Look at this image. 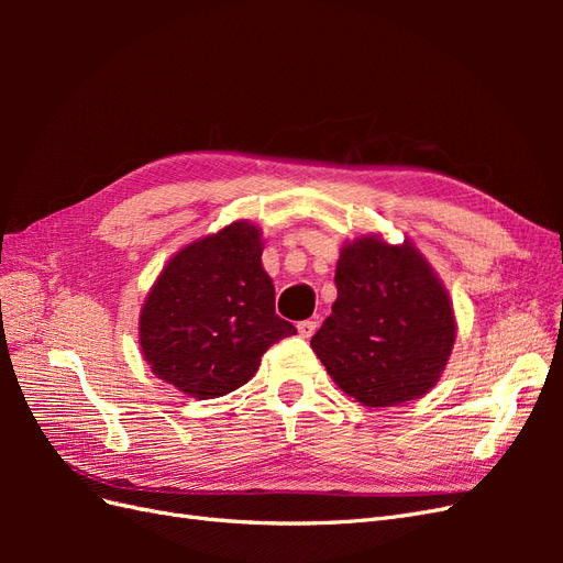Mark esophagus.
Listing matches in <instances>:
<instances>
[{
    "mask_svg": "<svg viewBox=\"0 0 563 563\" xmlns=\"http://www.w3.org/2000/svg\"><path fill=\"white\" fill-rule=\"evenodd\" d=\"M317 327H319V321H314V319L298 321V333H300L302 338H312L314 331H317Z\"/></svg>",
    "mask_w": 563,
    "mask_h": 563,
    "instance_id": "1",
    "label": "esophagus"
}]
</instances>
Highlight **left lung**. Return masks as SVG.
Listing matches in <instances>:
<instances>
[{
    "label": "left lung",
    "mask_w": 563,
    "mask_h": 563,
    "mask_svg": "<svg viewBox=\"0 0 563 563\" xmlns=\"http://www.w3.org/2000/svg\"><path fill=\"white\" fill-rule=\"evenodd\" d=\"M338 298L310 345L345 395L364 406H397L437 385L455 317L444 284L411 244L366 234L343 246Z\"/></svg>",
    "instance_id": "left-lung-1"
}]
</instances>
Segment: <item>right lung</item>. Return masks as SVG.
<instances>
[{"mask_svg":"<svg viewBox=\"0 0 563 563\" xmlns=\"http://www.w3.org/2000/svg\"><path fill=\"white\" fill-rule=\"evenodd\" d=\"M261 255V230L240 220L166 263L139 321L157 378L195 399L223 397L255 376L267 347L296 335L275 312V284Z\"/></svg>","mask_w":563,"mask_h":563,"instance_id":"add662e5","label":"right lung"}]
</instances>
